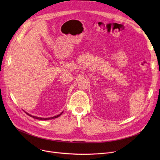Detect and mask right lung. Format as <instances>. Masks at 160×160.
Returning a JSON list of instances; mask_svg holds the SVG:
<instances>
[{"label":"right lung","instance_id":"obj_1","mask_svg":"<svg viewBox=\"0 0 160 160\" xmlns=\"http://www.w3.org/2000/svg\"><path fill=\"white\" fill-rule=\"evenodd\" d=\"M24 112L25 113H26L28 115H29L30 117H33V119H39V120H50V119H53L57 118V117H60V116L63 113V112H62L61 113H60V114L56 115V116H54V117H47V118H44V117H36V116H33V115H31V114H29L28 113L26 112L25 111H24Z\"/></svg>","mask_w":160,"mask_h":160}]
</instances>
